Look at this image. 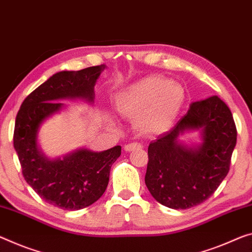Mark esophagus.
Segmentation results:
<instances>
[{"instance_id": "esophagus-1", "label": "esophagus", "mask_w": 252, "mask_h": 252, "mask_svg": "<svg viewBox=\"0 0 252 252\" xmlns=\"http://www.w3.org/2000/svg\"><path fill=\"white\" fill-rule=\"evenodd\" d=\"M143 146L141 144H138V143H129V144H126L124 146V150L126 151V152H130V151H134V150H141Z\"/></svg>"}]
</instances>
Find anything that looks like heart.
I'll use <instances>...</instances> for the list:
<instances>
[{"label": "heart", "mask_w": 252, "mask_h": 252, "mask_svg": "<svg viewBox=\"0 0 252 252\" xmlns=\"http://www.w3.org/2000/svg\"><path fill=\"white\" fill-rule=\"evenodd\" d=\"M185 102V90L171 79L149 75L118 92L114 108L143 135L164 133L175 124ZM108 123L113 124L109 118Z\"/></svg>", "instance_id": "b5f03b06"}]
</instances>
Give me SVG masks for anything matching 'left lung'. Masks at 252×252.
<instances>
[{
	"label": "left lung",
	"mask_w": 252,
	"mask_h": 252,
	"mask_svg": "<svg viewBox=\"0 0 252 252\" xmlns=\"http://www.w3.org/2000/svg\"><path fill=\"white\" fill-rule=\"evenodd\" d=\"M202 129L203 143L190 149L177 136ZM237 127L230 108L218 95L191 103L171 129L149 145L145 185L158 203L173 210L202 204L215 192L230 170Z\"/></svg>",
	"instance_id": "8db88e82"
}]
</instances>
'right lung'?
Listing matches in <instances>:
<instances>
[{"mask_svg":"<svg viewBox=\"0 0 252 252\" xmlns=\"http://www.w3.org/2000/svg\"><path fill=\"white\" fill-rule=\"evenodd\" d=\"M104 65L81 71L59 72L23 100L17 114L13 146L22 176L45 202L66 211L90 206L103 195L111 165L121 157L119 145L102 152L79 150L63 158L48 160L37 148L40 124L63 107L60 99L92 101L94 86Z\"/></svg>","mask_w":252,"mask_h":252,"instance_id":"add662e5","label":"right lung"}]
</instances>
